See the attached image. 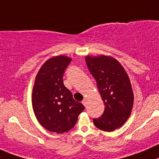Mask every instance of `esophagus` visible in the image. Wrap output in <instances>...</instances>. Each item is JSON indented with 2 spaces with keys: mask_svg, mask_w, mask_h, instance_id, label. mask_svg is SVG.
I'll list each match as a JSON object with an SVG mask.
<instances>
[{
  "mask_svg": "<svg viewBox=\"0 0 159 159\" xmlns=\"http://www.w3.org/2000/svg\"><path fill=\"white\" fill-rule=\"evenodd\" d=\"M82 103L84 104V106H86V105H87V100H86V99H84V100H82Z\"/></svg>",
  "mask_w": 159,
  "mask_h": 159,
  "instance_id": "34e87169",
  "label": "esophagus"
}]
</instances>
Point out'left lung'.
<instances>
[{"label":"left lung","mask_w":159,"mask_h":159,"mask_svg":"<svg viewBox=\"0 0 159 159\" xmlns=\"http://www.w3.org/2000/svg\"><path fill=\"white\" fill-rule=\"evenodd\" d=\"M85 62L105 106L103 115L94 118L93 123L103 131L112 132L124 125L133 109L134 96L129 78L121 63L111 56H87Z\"/></svg>","instance_id":"8db88e82"}]
</instances>
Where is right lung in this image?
<instances>
[{
  "label": "right lung",
  "mask_w": 159,
  "mask_h": 159,
  "mask_svg": "<svg viewBox=\"0 0 159 159\" xmlns=\"http://www.w3.org/2000/svg\"><path fill=\"white\" fill-rule=\"evenodd\" d=\"M71 59L57 56L44 62L35 78L32 106L40 124L50 132L63 133L75 126L84 109L65 87L63 75Z\"/></svg>",
  "instance_id": "obj_1"
}]
</instances>
